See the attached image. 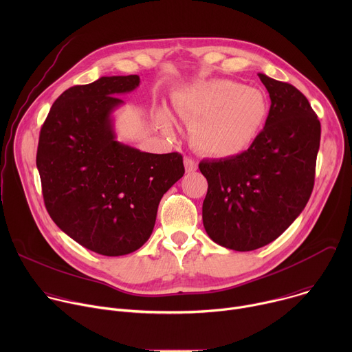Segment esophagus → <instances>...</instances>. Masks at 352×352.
Masks as SVG:
<instances>
[{
  "label": "esophagus",
  "mask_w": 352,
  "mask_h": 352,
  "mask_svg": "<svg viewBox=\"0 0 352 352\" xmlns=\"http://www.w3.org/2000/svg\"><path fill=\"white\" fill-rule=\"evenodd\" d=\"M184 164H185L186 173H193V171L197 170V164H196L195 160H192L190 157H185V159H184Z\"/></svg>",
  "instance_id": "34e87169"
}]
</instances>
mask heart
Returning a JSON list of instances; mask_svg holds the SVG:
<instances>
[{
	"instance_id": "1",
	"label": "heart",
	"mask_w": 352,
	"mask_h": 352,
	"mask_svg": "<svg viewBox=\"0 0 352 352\" xmlns=\"http://www.w3.org/2000/svg\"><path fill=\"white\" fill-rule=\"evenodd\" d=\"M177 114L193 122L190 140L199 153L213 159H232L254 146L269 117V102L256 87L228 79L196 83L181 93ZM166 133L173 120L166 109L156 116Z\"/></svg>"
}]
</instances>
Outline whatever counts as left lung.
I'll return each mask as SVG.
<instances>
[{"instance_id": "left-lung-1", "label": "left lung", "mask_w": 352, "mask_h": 352, "mask_svg": "<svg viewBox=\"0 0 352 352\" xmlns=\"http://www.w3.org/2000/svg\"><path fill=\"white\" fill-rule=\"evenodd\" d=\"M258 75L272 106L254 146L232 159L199 163L209 185L205 230L239 252L270 243L305 209L320 144V122L308 98L289 83Z\"/></svg>"}]
</instances>
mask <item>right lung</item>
<instances>
[{"mask_svg":"<svg viewBox=\"0 0 352 352\" xmlns=\"http://www.w3.org/2000/svg\"><path fill=\"white\" fill-rule=\"evenodd\" d=\"M138 75L102 76L65 90L38 138L36 164L45 209L74 241L104 256L135 252L153 232L163 195L182 178L179 153L155 155L117 140L118 94Z\"/></svg>","mask_w":352,"mask_h":352,"instance_id":"add662e5","label":"right lung"}]
</instances>
